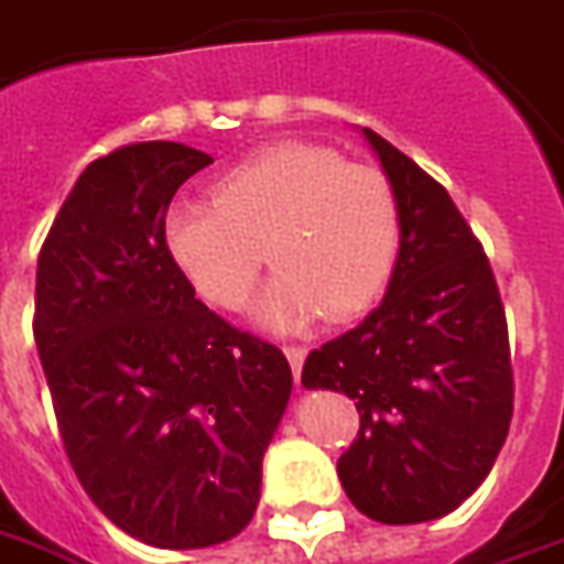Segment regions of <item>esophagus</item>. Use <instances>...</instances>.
Returning <instances> with one entry per match:
<instances>
[{
  "label": "esophagus",
  "mask_w": 564,
  "mask_h": 564,
  "mask_svg": "<svg viewBox=\"0 0 564 564\" xmlns=\"http://www.w3.org/2000/svg\"><path fill=\"white\" fill-rule=\"evenodd\" d=\"M283 355H286V361H290V367H293V373H302V364H305V348L302 346H286L283 348Z\"/></svg>",
  "instance_id": "esophagus-1"
}]
</instances>
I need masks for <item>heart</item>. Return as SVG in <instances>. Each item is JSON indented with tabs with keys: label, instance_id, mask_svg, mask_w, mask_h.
<instances>
[{
	"label": "heart",
	"instance_id": "1",
	"mask_svg": "<svg viewBox=\"0 0 564 564\" xmlns=\"http://www.w3.org/2000/svg\"><path fill=\"white\" fill-rule=\"evenodd\" d=\"M163 247L187 286L221 312L247 305L268 256L278 274L256 317L293 333L321 314L351 321L386 293L401 256V206L373 166L283 141L218 175L213 200L175 203Z\"/></svg>",
	"mask_w": 564,
	"mask_h": 564
}]
</instances>
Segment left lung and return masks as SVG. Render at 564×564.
<instances>
[{"instance_id":"1","label":"left lung","mask_w":564,"mask_h":564,"mask_svg":"<svg viewBox=\"0 0 564 564\" xmlns=\"http://www.w3.org/2000/svg\"><path fill=\"white\" fill-rule=\"evenodd\" d=\"M401 206V256L379 308L314 348L305 389L346 392L361 432L336 463L382 524L442 519L488 478L512 420L507 314L491 262L432 175L373 129Z\"/></svg>"}]
</instances>
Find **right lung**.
<instances>
[{
    "mask_svg": "<svg viewBox=\"0 0 564 564\" xmlns=\"http://www.w3.org/2000/svg\"><path fill=\"white\" fill-rule=\"evenodd\" d=\"M213 156L126 144L76 178L36 268L33 336L79 485L160 550L237 538L293 373L278 346L209 312L163 247L175 191Z\"/></svg>",
    "mask_w": 564,
    "mask_h": 564,
    "instance_id": "right-lung-1",
    "label": "right lung"
}]
</instances>
